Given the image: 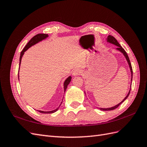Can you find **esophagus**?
Here are the masks:
<instances>
[{"mask_svg": "<svg viewBox=\"0 0 147 147\" xmlns=\"http://www.w3.org/2000/svg\"><path fill=\"white\" fill-rule=\"evenodd\" d=\"M82 74V70L79 69H75L74 70L73 72H72V75L74 76H77V75H80Z\"/></svg>", "mask_w": 147, "mask_h": 147, "instance_id": "34e87169", "label": "esophagus"}]
</instances>
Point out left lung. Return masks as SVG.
Returning <instances> with one entry per match:
<instances>
[{
    "label": "left lung",
    "instance_id": "1",
    "mask_svg": "<svg viewBox=\"0 0 147 147\" xmlns=\"http://www.w3.org/2000/svg\"><path fill=\"white\" fill-rule=\"evenodd\" d=\"M107 42H110V43H111L114 44L115 45L117 46L118 47L117 48V50H119L120 52H121V53H123V54L124 55V56H125L126 59V60H127V63H128V64H129V68H130L131 72V76H132V77H131V81H132V74H133V72H132V66H131V62H130L129 58V57H128V56H127V55L126 52V51H125V50H124V49L122 48V47L119 45V43L118 42V41L117 40V39L115 38L114 37L112 36V35H109V36L107 37ZM130 91H131V89H130L127 95L126 96L125 98H124V99H123L121 102H120L119 104H118V105H115V106L113 107H111V108H107V109H102V108H100V110H104V111H105V110H106V111H107V110H114V109H117V107H118L119 105L120 104H121V103H123V102L124 100H125L127 98V97L129 96V94H130Z\"/></svg>",
    "mask_w": 147,
    "mask_h": 147
}]
</instances>
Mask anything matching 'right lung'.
Returning a JSON list of instances; mask_svg holds the SVG:
<instances>
[{
  "instance_id": "1",
  "label": "right lung",
  "mask_w": 147,
  "mask_h": 147,
  "mask_svg": "<svg viewBox=\"0 0 147 147\" xmlns=\"http://www.w3.org/2000/svg\"><path fill=\"white\" fill-rule=\"evenodd\" d=\"M48 37V34H37L36 35H35L34 37H33L32 38H31L30 40V41L27 43V45H26L25 46V47L23 48V50H22V51L21 52V54H20V65L21 64V59H22V57H23V55L24 52L28 50V48H29L31 46H32L34 45H35V44L37 43L38 42L42 41V40L46 38L47 37ZM19 72V71H18ZM19 74V73H18ZM18 79H19V74H18ZM71 79H72V77H71L70 76L69 77L67 78L64 83V92L65 91L66 89H67V85L69 84V83L71 81ZM62 103V102H61ZM61 105V104H60ZM58 108H57L56 110H52V111H50V112H44V111H41V110H38L39 112L40 113H54L55 112H56V111L58 110Z\"/></svg>"
}]
</instances>
